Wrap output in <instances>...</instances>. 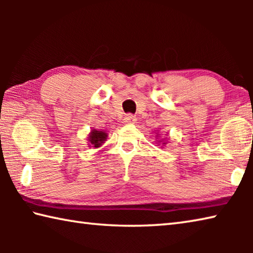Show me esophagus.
<instances>
[{
	"mask_svg": "<svg viewBox=\"0 0 253 253\" xmlns=\"http://www.w3.org/2000/svg\"><path fill=\"white\" fill-rule=\"evenodd\" d=\"M136 122V116H134V115L131 114H127L125 118H124V123L126 124H134Z\"/></svg>",
	"mask_w": 253,
	"mask_h": 253,
	"instance_id": "1",
	"label": "esophagus"
}]
</instances>
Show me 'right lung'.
Wrapping results in <instances>:
<instances>
[{"mask_svg":"<svg viewBox=\"0 0 253 253\" xmlns=\"http://www.w3.org/2000/svg\"><path fill=\"white\" fill-rule=\"evenodd\" d=\"M107 134L100 130H92L89 135V142L92 145V147H99L100 145L106 140Z\"/></svg>","mask_w":253,"mask_h":253,"instance_id":"1","label":"right lung"}]
</instances>
